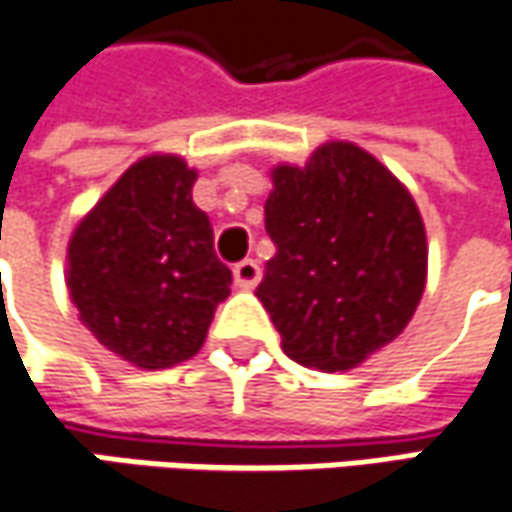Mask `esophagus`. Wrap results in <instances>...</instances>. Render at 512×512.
Wrapping results in <instances>:
<instances>
[{
	"label": "esophagus",
	"instance_id": "34e87169",
	"mask_svg": "<svg viewBox=\"0 0 512 512\" xmlns=\"http://www.w3.org/2000/svg\"><path fill=\"white\" fill-rule=\"evenodd\" d=\"M259 279H262V267H259V262L245 259V262L233 265V282L239 287H256L259 285Z\"/></svg>",
	"mask_w": 512,
	"mask_h": 512
}]
</instances>
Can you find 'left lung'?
Wrapping results in <instances>:
<instances>
[{"label": "left lung", "instance_id": "1", "mask_svg": "<svg viewBox=\"0 0 512 512\" xmlns=\"http://www.w3.org/2000/svg\"><path fill=\"white\" fill-rule=\"evenodd\" d=\"M265 227L276 245L259 302L293 362L353 370L410 325L427 285V233L410 190L353 142L276 165Z\"/></svg>", "mask_w": 512, "mask_h": 512}]
</instances>
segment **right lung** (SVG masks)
Segmentation results:
<instances>
[{"mask_svg": "<svg viewBox=\"0 0 512 512\" xmlns=\"http://www.w3.org/2000/svg\"><path fill=\"white\" fill-rule=\"evenodd\" d=\"M196 168L176 153L133 162L90 207L68 242L65 285L93 339L142 370L202 350L230 270L193 205Z\"/></svg>", "mask_w": 512, "mask_h": 512, "instance_id": "right-lung-1", "label": "right lung"}]
</instances>
